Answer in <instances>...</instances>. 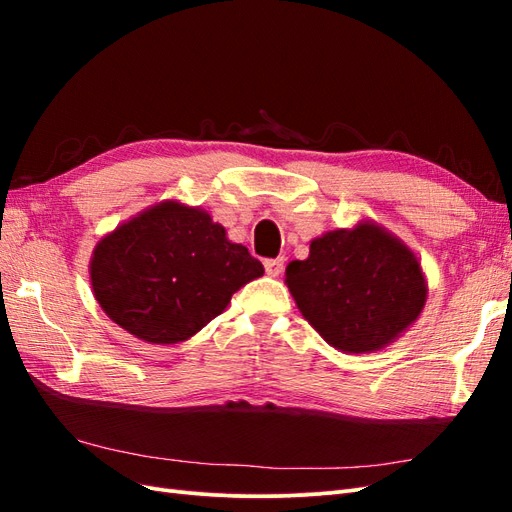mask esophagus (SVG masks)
Returning a JSON list of instances; mask_svg holds the SVG:
<instances>
[{
	"label": "esophagus",
	"mask_w": 512,
	"mask_h": 512,
	"mask_svg": "<svg viewBox=\"0 0 512 512\" xmlns=\"http://www.w3.org/2000/svg\"><path fill=\"white\" fill-rule=\"evenodd\" d=\"M265 271L271 277H280L284 271V258H275V260H265Z\"/></svg>",
	"instance_id": "1"
}]
</instances>
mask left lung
<instances>
[{"instance_id": "obj_1", "label": "left lung", "mask_w": 512, "mask_h": 512, "mask_svg": "<svg viewBox=\"0 0 512 512\" xmlns=\"http://www.w3.org/2000/svg\"><path fill=\"white\" fill-rule=\"evenodd\" d=\"M284 282L303 318L346 354L391 346L421 316L429 290L418 256L367 218L316 237Z\"/></svg>"}]
</instances>
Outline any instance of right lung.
<instances>
[{
    "instance_id": "obj_1",
    "label": "right lung",
    "mask_w": 512,
    "mask_h": 512,
    "mask_svg": "<svg viewBox=\"0 0 512 512\" xmlns=\"http://www.w3.org/2000/svg\"><path fill=\"white\" fill-rule=\"evenodd\" d=\"M265 273L211 215L162 200L96 243L89 282L102 312L130 335L170 346L220 316L230 297Z\"/></svg>"
}]
</instances>
